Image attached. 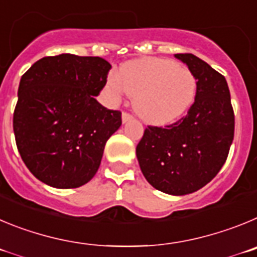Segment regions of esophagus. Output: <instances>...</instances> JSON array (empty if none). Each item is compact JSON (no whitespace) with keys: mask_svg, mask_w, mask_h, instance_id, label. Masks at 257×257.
Masks as SVG:
<instances>
[{"mask_svg":"<svg viewBox=\"0 0 257 257\" xmlns=\"http://www.w3.org/2000/svg\"><path fill=\"white\" fill-rule=\"evenodd\" d=\"M121 119H123V123H126V121H129V120L133 119V116H132L129 112H123V115H121Z\"/></svg>","mask_w":257,"mask_h":257,"instance_id":"esophagus-1","label":"esophagus"}]
</instances>
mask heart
Returning a JSON list of instances; mask_svg holds the SVG:
<instances>
[{
  "instance_id": "1",
  "label": "heart",
  "mask_w": 257,
  "mask_h": 257,
  "mask_svg": "<svg viewBox=\"0 0 257 257\" xmlns=\"http://www.w3.org/2000/svg\"><path fill=\"white\" fill-rule=\"evenodd\" d=\"M107 88L115 97L124 93L134 97V107L147 121L166 123L192 105L197 79L187 66L149 57L125 64L119 75L111 74Z\"/></svg>"
}]
</instances>
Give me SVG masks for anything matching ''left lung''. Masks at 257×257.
Instances as JSON below:
<instances>
[{"label":"left lung","instance_id":"8db88e82","mask_svg":"<svg viewBox=\"0 0 257 257\" xmlns=\"http://www.w3.org/2000/svg\"><path fill=\"white\" fill-rule=\"evenodd\" d=\"M197 79L186 116L145 129L137 145L140 168L154 188L173 196L198 191L218 174L234 137V112L225 78L192 54H175Z\"/></svg>","mask_w":257,"mask_h":257}]
</instances>
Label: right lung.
I'll use <instances>...</instances> for the list:
<instances>
[{"label": "right lung", "instance_id": "1", "mask_svg": "<svg viewBox=\"0 0 257 257\" xmlns=\"http://www.w3.org/2000/svg\"><path fill=\"white\" fill-rule=\"evenodd\" d=\"M110 69L102 57L61 54L38 60L22 77L14 134L37 179L66 189L94 177L106 142L121 125V112L96 100Z\"/></svg>", "mask_w": 257, "mask_h": 257}]
</instances>
